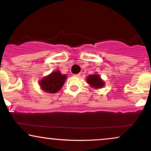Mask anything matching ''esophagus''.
I'll return each instance as SVG.
<instances>
[{
    "mask_svg": "<svg viewBox=\"0 0 151 151\" xmlns=\"http://www.w3.org/2000/svg\"><path fill=\"white\" fill-rule=\"evenodd\" d=\"M80 75H81V74H74V77H80Z\"/></svg>",
    "mask_w": 151,
    "mask_h": 151,
    "instance_id": "1",
    "label": "esophagus"
}]
</instances>
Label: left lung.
I'll list each match as a JSON object with an SVG mask.
<instances>
[{
    "instance_id": "1",
    "label": "left lung",
    "mask_w": 151,
    "mask_h": 151,
    "mask_svg": "<svg viewBox=\"0 0 151 151\" xmlns=\"http://www.w3.org/2000/svg\"><path fill=\"white\" fill-rule=\"evenodd\" d=\"M86 81L87 83L93 88H101L104 86V81L101 79V77L97 74L88 76Z\"/></svg>"
}]
</instances>
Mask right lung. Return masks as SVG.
<instances>
[{"label":"right lung","instance_id":"obj_1","mask_svg":"<svg viewBox=\"0 0 151 151\" xmlns=\"http://www.w3.org/2000/svg\"><path fill=\"white\" fill-rule=\"evenodd\" d=\"M66 79V75L62 74L60 71H55L47 77H43L39 81V85L41 89L47 93H55L60 90Z\"/></svg>","mask_w":151,"mask_h":151}]
</instances>
